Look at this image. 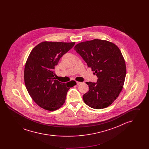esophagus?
Masks as SVG:
<instances>
[{"label":"esophagus","mask_w":149,"mask_h":149,"mask_svg":"<svg viewBox=\"0 0 149 149\" xmlns=\"http://www.w3.org/2000/svg\"><path fill=\"white\" fill-rule=\"evenodd\" d=\"M81 83H82L81 82H79V81H77V85H80Z\"/></svg>","instance_id":"34e87169"}]
</instances>
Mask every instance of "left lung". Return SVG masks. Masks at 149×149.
I'll list each match as a JSON object with an SVG mask.
<instances>
[{
  "label": "left lung",
  "instance_id": "left-lung-1",
  "mask_svg": "<svg viewBox=\"0 0 149 149\" xmlns=\"http://www.w3.org/2000/svg\"><path fill=\"white\" fill-rule=\"evenodd\" d=\"M74 50L98 78L96 83L86 82L89 91L83 96L84 102L94 109L109 106L121 92L126 74L120 50L113 43L99 39L79 43Z\"/></svg>",
  "mask_w": 149,
  "mask_h": 149
}]
</instances>
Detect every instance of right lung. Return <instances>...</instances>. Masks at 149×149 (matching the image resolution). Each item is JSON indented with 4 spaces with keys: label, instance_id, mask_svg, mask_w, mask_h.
<instances>
[{
    "label": "right lung",
    "instance_id": "obj_1",
    "mask_svg": "<svg viewBox=\"0 0 149 149\" xmlns=\"http://www.w3.org/2000/svg\"><path fill=\"white\" fill-rule=\"evenodd\" d=\"M75 43L42 42L33 49L27 58L24 71L26 87L36 103L46 110L60 108L69 89L77 84L74 80L66 84L58 81L54 71L60 58Z\"/></svg>",
    "mask_w": 149,
    "mask_h": 149
}]
</instances>
